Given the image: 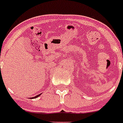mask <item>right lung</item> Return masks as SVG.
<instances>
[{
    "mask_svg": "<svg viewBox=\"0 0 123 123\" xmlns=\"http://www.w3.org/2000/svg\"><path fill=\"white\" fill-rule=\"evenodd\" d=\"M40 95H41V94H39V95H36V96H35V97H31V99H35V98H37V97H39V96H40Z\"/></svg>",
    "mask_w": 123,
    "mask_h": 123,
    "instance_id": "add662e5",
    "label": "right lung"
}]
</instances>
